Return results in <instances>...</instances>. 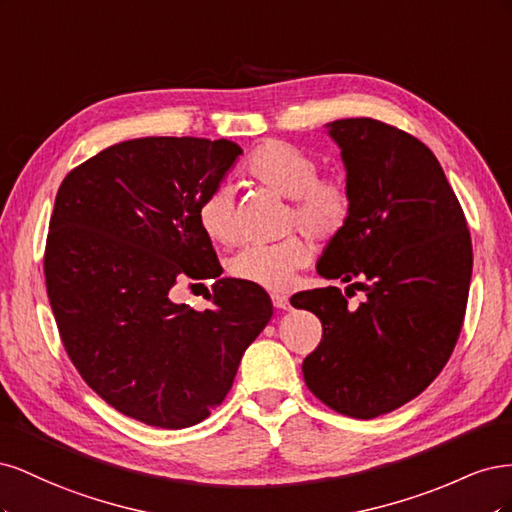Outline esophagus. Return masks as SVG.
Returning a JSON list of instances; mask_svg holds the SVG:
<instances>
[{
	"label": "esophagus",
	"instance_id": "obj_1",
	"mask_svg": "<svg viewBox=\"0 0 512 512\" xmlns=\"http://www.w3.org/2000/svg\"><path fill=\"white\" fill-rule=\"evenodd\" d=\"M271 301L277 309H290V301L286 294H271Z\"/></svg>",
	"mask_w": 512,
	"mask_h": 512
}]
</instances>
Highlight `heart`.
Listing matches in <instances>:
<instances>
[{"mask_svg": "<svg viewBox=\"0 0 512 512\" xmlns=\"http://www.w3.org/2000/svg\"><path fill=\"white\" fill-rule=\"evenodd\" d=\"M250 175L277 194L290 198L288 224L303 228L314 239H331L344 228L352 198L348 183L337 175H318L314 158L284 141H267L247 162ZM198 224L205 235L222 245L237 241L235 205L228 185L213 188L198 205ZM312 258V245L303 235H288L273 243H250L230 260V273L260 288H286L294 273Z\"/></svg>", "mask_w": 512, "mask_h": 512, "instance_id": "1", "label": "heart"}]
</instances>
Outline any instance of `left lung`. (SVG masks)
<instances>
[{
    "instance_id": "1",
    "label": "left lung",
    "mask_w": 512,
    "mask_h": 512,
    "mask_svg": "<svg viewBox=\"0 0 512 512\" xmlns=\"http://www.w3.org/2000/svg\"><path fill=\"white\" fill-rule=\"evenodd\" d=\"M327 130L342 149L352 207L316 269L354 282L348 288L365 299L352 307L327 286L290 303L322 322L320 344L303 361L307 389L339 414L376 418L421 395L451 356L466 316L472 241L440 162L418 138L369 117L337 119Z\"/></svg>"
}]
</instances>
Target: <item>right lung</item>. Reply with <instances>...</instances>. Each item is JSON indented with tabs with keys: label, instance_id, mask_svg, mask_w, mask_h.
<instances>
[{
	"label": "right lung",
	"instance_id": "obj_1",
	"mask_svg": "<svg viewBox=\"0 0 512 512\" xmlns=\"http://www.w3.org/2000/svg\"><path fill=\"white\" fill-rule=\"evenodd\" d=\"M241 153L226 138H132L59 185L44 277L61 342L106 404L145 425L205 421L273 316L260 286L218 280L196 215ZM183 279L216 280L205 313L169 297Z\"/></svg>",
	"mask_w": 512,
	"mask_h": 512
}]
</instances>
